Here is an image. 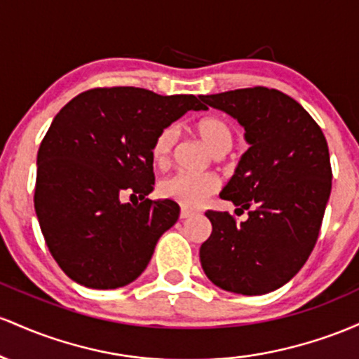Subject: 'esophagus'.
<instances>
[{
	"instance_id": "esophagus-1",
	"label": "esophagus",
	"mask_w": 359,
	"mask_h": 359,
	"mask_svg": "<svg viewBox=\"0 0 359 359\" xmlns=\"http://www.w3.org/2000/svg\"><path fill=\"white\" fill-rule=\"evenodd\" d=\"M193 212L188 210V208H181L180 210V219H188V217H191Z\"/></svg>"
}]
</instances>
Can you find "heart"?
Listing matches in <instances>:
<instances>
[{
    "label": "heart",
    "instance_id": "1",
    "mask_svg": "<svg viewBox=\"0 0 359 359\" xmlns=\"http://www.w3.org/2000/svg\"><path fill=\"white\" fill-rule=\"evenodd\" d=\"M193 128L198 137L210 147L213 154H224L232 146L233 132L229 122L220 115L208 114L196 118ZM178 130L175 126L163 127L152 140L151 152L158 164H166L172 154ZM220 183L212 175H195V172H175L159 183L163 198L172 200L183 207H198L208 196L219 190Z\"/></svg>",
    "mask_w": 359,
    "mask_h": 359
}]
</instances>
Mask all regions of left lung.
<instances>
[{"label": "left lung", "instance_id": "1", "mask_svg": "<svg viewBox=\"0 0 359 359\" xmlns=\"http://www.w3.org/2000/svg\"><path fill=\"white\" fill-rule=\"evenodd\" d=\"M205 108L232 115L251 147L220 193L249 212L245 222L207 210L212 233L200 263L213 285L263 295L292 280L317 243L332 187L327 140L309 111L285 93L252 86L201 95Z\"/></svg>", "mask_w": 359, "mask_h": 359}]
</instances>
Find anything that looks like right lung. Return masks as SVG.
I'll return each mask as SVG.
<instances>
[{
  "label": "right lung",
  "mask_w": 359,
  "mask_h": 359,
  "mask_svg": "<svg viewBox=\"0 0 359 359\" xmlns=\"http://www.w3.org/2000/svg\"><path fill=\"white\" fill-rule=\"evenodd\" d=\"M203 108L195 95L134 86L93 88L60 108L39 147L34 203L47 248L71 280L110 290L146 269L180 215L176 201L146 198L152 140ZM126 192L135 204L119 203Z\"/></svg>",
  "instance_id": "right-lung-1"
}]
</instances>
